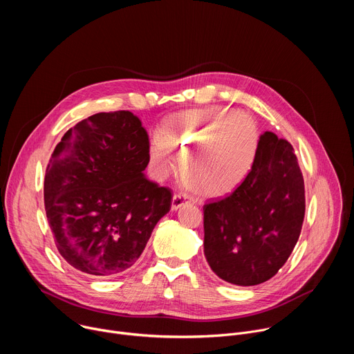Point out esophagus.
I'll return each mask as SVG.
<instances>
[{
	"label": "esophagus",
	"instance_id": "obj_1",
	"mask_svg": "<svg viewBox=\"0 0 354 354\" xmlns=\"http://www.w3.org/2000/svg\"><path fill=\"white\" fill-rule=\"evenodd\" d=\"M186 203H189V197L187 196H185V194H174L171 209L172 210H178V209H180Z\"/></svg>",
	"mask_w": 354,
	"mask_h": 354
}]
</instances>
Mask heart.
<instances>
[{
	"label": "heart",
	"mask_w": 354,
	"mask_h": 354,
	"mask_svg": "<svg viewBox=\"0 0 354 354\" xmlns=\"http://www.w3.org/2000/svg\"><path fill=\"white\" fill-rule=\"evenodd\" d=\"M220 108L189 111L174 115L164 124L160 141L151 145V161L161 175L178 171L176 161H183L185 180L205 197H220L235 190L254 165L259 134L249 116L235 115ZM218 145L210 160L197 165L196 151ZM169 150L167 151L165 148Z\"/></svg>",
	"instance_id": "obj_1"
}]
</instances>
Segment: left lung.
Returning <instances> with one entry per match:
<instances>
[{
	"mask_svg": "<svg viewBox=\"0 0 354 354\" xmlns=\"http://www.w3.org/2000/svg\"><path fill=\"white\" fill-rule=\"evenodd\" d=\"M205 257L236 286L272 279L287 262L306 214L304 178L291 144L266 131L243 182L205 205Z\"/></svg>",
	"mask_w": 354,
	"mask_h": 354,
	"instance_id": "8db88e82",
	"label": "left lung"
}]
</instances>
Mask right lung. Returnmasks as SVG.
Listing matches in <instances>:
<instances>
[{"label":"right lung","mask_w":354,"mask_h":354,"mask_svg":"<svg viewBox=\"0 0 354 354\" xmlns=\"http://www.w3.org/2000/svg\"><path fill=\"white\" fill-rule=\"evenodd\" d=\"M149 141L129 111L96 113L56 145L44 176V209L63 259L97 277L131 268L172 194L144 176Z\"/></svg>","instance_id":"1"}]
</instances>
